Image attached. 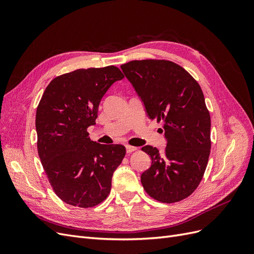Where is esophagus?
I'll use <instances>...</instances> for the list:
<instances>
[{
    "label": "esophagus",
    "instance_id": "34e87169",
    "mask_svg": "<svg viewBox=\"0 0 254 254\" xmlns=\"http://www.w3.org/2000/svg\"><path fill=\"white\" fill-rule=\"evenodd\" d=\"M137 148L134 147V146H130V145H126V151L127 153H131L133 151H135Z\"/></svg>",
    "mask_w": 254,
    "mask_h": 254
}]
</instances>
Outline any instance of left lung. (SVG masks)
<instances>
[{"mask_svg":"<svg viewBox=\"0 0 254 254\" xmlns=\"http://www.w3.org/2000/svg\"><path fill=\"white\" fill-rule=\"evenodd\" d=\"M121 68L149 119L162 124L167 141L163 153L150 145L142 147L151 158V166L141 175L142 186L160 202L183 200L199 186L210 156L211 118L202 90L170 60H133Z\"/></svg>","mask_w":254,"mask_h":254,"instance_id":"left-lung-1","label":"left lung"}]
</instances>
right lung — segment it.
<instances>
[{
  "label": "right lung",
  "instance_id": "add662e5",
  "mask_svg": "<svg viewBox=\"0 0 254 254\" xmlns=\"http://www.w3.org/2000/svg\"><path fill=\"white\" fill-rule=\"evenodd\" d=\"M124 78L119 67L79 68L57 76L37 107V148L55 194L67 204L92 207L111 190L125 146L91 141L98 106L111 84Z\"/></svg>",
  "mask_w": 254,
  "mask_h": 254
}]
</instances>
